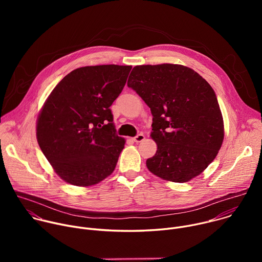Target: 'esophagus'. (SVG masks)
Segmentation results:
<instances>
[{
    "label": "esophagus",
    "instance_id": "34e87169",
    "mask_svg": "<svg viewBox=\"0 0 262 262\" xmlns=\"http://www.w3.org/2000/svg\"><path fill=\"white\" fill-rule=\"evenodd\" d=\"M144 139H145V136H144L143 134H139V135H137L133 140H134L136 143H140V142H142Z\"/></svg>",
    "mask_w": 262,
    "mask_h": 262
}]
</instances>
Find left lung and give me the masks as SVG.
<instances>
[{"instance_id":"obj_1","label":"left lung","mask_w":262,"mask_h":262,"mask_svg":"<svg viewBox=\"0 0 262 262\" xmlns=\"http://www.w3.org/2000/svg\"><path fill=\"white\" fill-rule=\"evenodd\" d=\"M127 86L150 107L157 154L148 170L173 182L202 173L216 157L224 122L215 93L195 70L178 64L139 65Z\"/></svg>"}]
</instances>
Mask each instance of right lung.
<instances>
[{"label":"right lung","mask_w":262,"mask_h":262,"mask_svg":"<svg viewBox=\"0 0 262 262\" xmlns=\"http://www.w3.org/2000/svg\"><path fill=\"white\" fill-rule=\"evenodd\" d=\"M132 66L96 65L69 72L54 88L37 119L45 157L66 182L89 186L115 170L125 140L116 134L110 106Z\"/></svg>","instance_id":"obj_1"}]
</instances>
